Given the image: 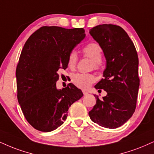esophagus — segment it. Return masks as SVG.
Returning <instances> with one entry per match:
<instances>
[{
    "label": "esophagus",
    "mask_w": 154,
    "mask_h": 154,
    "mask_svg": "<svg viewBox=\"0 0 154 154\" xmlns=\"http://www.w3.org/2000/svg\"><path fill=\"white\" fill-rule=\"evenodd\" d=\"M82 93H83V95H88V92L86 91V90H82Z\"/></svg>",
    "instance_id": "esophagus-1"
}]
</instances>
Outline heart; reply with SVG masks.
I'll use <instances>...</instances> for the list:
<instances>
[{"label":"heart","mask_w":154,"mask_h":154,"mask_svg":"<svg viewBox=\"0 0 154 154\" xmlns=\"http://www.w3.org/2000/svg\"><path fill=\"white\" fill-rule=\"evenodd\" d=\"M85 56L93 61V67L95 69H99L103 59V49L97 43H90L83 48ZM78 61V56L75 51H72L67 58V66L71 69H75ZM72 82L76 87L82 89H87L95 82V77L92 74L76 73L72 75Z\"/></svg>","instance_id":"heart-1"}]
</instances>
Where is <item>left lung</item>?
Instances as JSON below:
<instances>
[{
    "label": "left lung",
    "instance_id": "obj_1",
    "mask_svg": "<svg viewBox=\"0 0 154 154\" xmlns=\"http://www.w3.org/2000/svg\"><path fill=\"white\" fill-rule=\"evenodd\" d=\"M90 34L99 44L106 58L103 78L95 85L107 95L97 100L89 112L90 119L100 126L117 128L127 122L136 110L140 79L138 57L125 30L113 24L93 27Z\"/></svg>",
    "mask_w": 154,
    "mask_h": 154
}]
</instances>
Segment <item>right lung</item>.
Listing matches in <instances>:
<instances>
[{
	"mask_svg": "<svg viewBox=\"0 0 154 154\" xmlns=\"http://www.w3.org/2000/svg\"><path fill=\"white\" fill-rule=\"evenodd\" d=\"M85 30L42 26L24 44L16 71L17 98L24 117L36 130L50 132L64 123L69 107L83 94L72 83L57 90L58 71L67 67L69 54Z\"/></svg>",
	"mask_w": 154,
	"mask_h": 154,
	"instance_id": "right-lung-1",
	"label": "right lung"
}]
</instances>
